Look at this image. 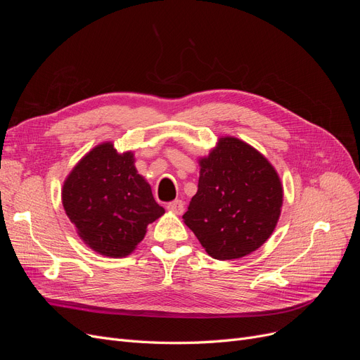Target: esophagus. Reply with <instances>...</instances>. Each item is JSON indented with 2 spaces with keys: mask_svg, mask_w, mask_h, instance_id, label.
Listing matches in <instances>:
<instances>
[{
  "mask_svg": "<svg viewBox=\"0 0 360 360\" xmlns=\"http://www.w3.org/2000/svg\"><path fill=\"white\" fill-rule=\"evenodd\" d=\"M167 209L172 213H177V214H181L183 210H184V204L181 200H174L171 202L167 204Z\"/></svg>",
  "mask_w": 360,
  "mask_h": 360,
  "instance_id": "obj_1",
  "label": "esophagus"
}]
</instances>
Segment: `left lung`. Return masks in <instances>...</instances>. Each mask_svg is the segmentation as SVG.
<instances>
[{"mask_svg":"<svg viewBox=\"0 0 360 360\" xmlns=\"http://www.w3.org/2000/svg\"><path fill=\"white\" fill-rule=\"evenodd\" d=\"M282 197L271 163L243 141L225 136L200 159L198 191L183 219L210 257L242 258L274 233Z\"/></svg>","mask_w":360,"mask_h":360,"instance_id":"8db88e82","label":"left lung"}]
</instances>
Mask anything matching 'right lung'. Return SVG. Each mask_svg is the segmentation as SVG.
Masks as SVG:
<instances>
[{
    "label": "right lung",
    "mask_w": 360,
    "mask_h": 360,
    "mask_svg": "<svg viewBox=\"0 0 360 360\" xmlns=\"http://www.w3.org/2000/svg\"><path fill=\"white\" fill-rule=\"evenodd\" d=\"M61 198L84 243L112 258L132 252L147 225L165 213L138 174L132 151L117 153L112 143L96 146L76 163Z\"/></svg>",
    "instance_id": "obj_1"
}]
</instances>
